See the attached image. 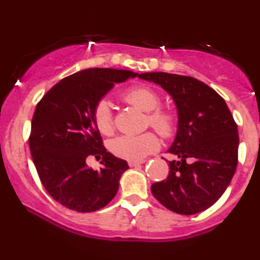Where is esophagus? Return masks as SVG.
<instances>
[{
    "label": "esophagus",
    "instance_id": "obj_1",
    "mask_svg": "<svg viewBox=\"0 0 260 260\" xmlns=\"http://www.w3.org/2000/svg\"><path fill=\"white\" fill-rule=\"evenodd\" d=\"M142 161H128V165L129 168H138V166L142 165Z\"/></svg>",
    "mask_w": 260,
    "mask_h": 260
}]
</instances>
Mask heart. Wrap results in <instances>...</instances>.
Masks as SVG:
<instances>
[{
	"instance_id": "heart-1",
	"label": "heart",
	"mask_w": 260,
	"mask_h": 260,
	"mask_svg": "<svg viewBox=\"0 0 260 260\" xmlns=\"http://www.w3.org/2000/svg\"><path fill=\"white\" fill-rule=\"evenodd\" d=\"M123 99L142 111L148 112V123L164 138L174 136L176 131L175 113L161 109V99L156 91L144 85L132 86L124 91ZM95 126L101 134H111L113 131V116L111 107L106 100H100L94 109ZM160 147V142L154 133L126 134L115 138L110 143L113 155L129 161H140Z\"/></svg>"
}]
</instances>
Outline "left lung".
<instances>
[{"label": "left lung", "instance_id": "left-lung-1", "mask_svg": "<svg viewBox=\"0 0 260 260\" xmlns=\"http://www.w3.org/2000/svg\"><path fill=\"white\" fill-rule=\"evenodd\" d=\"M171 95L178 116L166 180L151 193L169 210L193 215L210 208L234 177L238 159L237 124L225 100L193 77L164 72L139 74Z\"/></svg>", "mask_w": 260, "mask_h": 260}]
</instances>
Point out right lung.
<instances>
[{"label":"right lung","mask_w":260,"mask_h":260,"mask_svg":"<svg viewBox=\"0 0 260 260\" xmlns=\"http://www.w3.org/2000/svg\"><path fill=\"white\" fill-rule=\"evenodd\" d=\"M137 76L124 70L88 68L59 80L39 101L29 148L45 189L63 207L91 213L117 193L128 164L106 151L94 109L116 83ZM89 156L103 157V168H89Z\"/></svg>","instance_id":"right-lung-1"}]
</instances>
